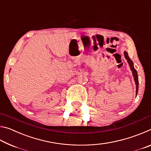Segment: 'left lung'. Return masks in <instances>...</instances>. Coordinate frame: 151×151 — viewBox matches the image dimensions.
Masks as SVG:
<instances>
[{
    "instance_id": "8db88e82",
    "label": "left lung",
    "mask_w": 151,
    "mask_h": 151,
    "mask_svg": "<svg viewBox=\"0 0 151 151\" xmlns=\"http://www.w3.org/2000/svg\"><path fill=\"white\" fill-rule=\"evenodd\" d=\"M124 55L125 58L127 60V62L129 63L130 68H131V70L132 73V76H133L135 84H136V95H137L138 93V90H139V78H138V74L136 69H135L134 67L133 62L130 59L129 55H128V53L127 52H126V51H124Z\"/></svg>"
}]
</instances>
